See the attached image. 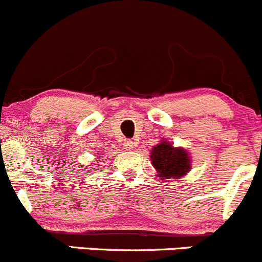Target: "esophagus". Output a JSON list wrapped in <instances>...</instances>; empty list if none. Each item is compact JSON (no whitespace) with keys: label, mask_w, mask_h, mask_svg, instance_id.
<instances>
[{"label":"esophagus","mask_w":262,"mask_h":262,"mask_svg":"<svg viewBox=\"0 0 262 262\" xmlns=\"http://www.w3.org/2000/svg\"><path fill=\"white\" fill-rule=\"evenodd\" d=\"M135 146H136V144H135L134 141H131V140L123 142V147H125L126 150H134Z\"/></svg>","instance_id":"1"}]
</instances>
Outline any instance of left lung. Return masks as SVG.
Listing matches in <instances>:
<instances>
[{"label":"left lung","mask_w":262,"mask_h":262,"mask_svg":"<svg viewBox=\"0 0 262 262\" xmlns=\"http://www.w3.org/2000/svg\"><path fill=\"white\" fill-rule=\"evenodd\" d=\"M150 160L162 181L180 180L191 169V155L183 147H174L167 140H160L150 150Z\"/></svg>","instance_id":"obj_1"}]
</instances>
